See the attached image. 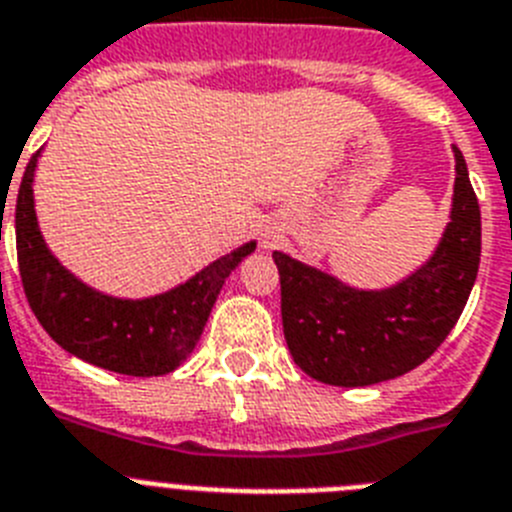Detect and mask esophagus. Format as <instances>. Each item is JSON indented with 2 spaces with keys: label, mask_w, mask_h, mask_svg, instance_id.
Returning <instances> with one entry per match:
<instances>
[{
  "label": "esophagus",
  "mask_w": 512,
  "mask_h": 512,
  "mask_svg": "<svg viewBox=\"0 0 512 512\" xmlns=\"http://www.w3.org/2000/svg\"><path fill=\"white\" fill-rule=\"evenodd\" d=\"M283 239V229L278 221H265L260 224V247L262 250H273L275 244Z\"/></svg>",
  "instance_id": "34e87169"
}]
</instances>
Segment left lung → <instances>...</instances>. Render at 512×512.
<instances>
[{"mask_svg":"<svg viewBox=\"0 0 512 512\" xmlns=\"http://www.w3.org/2000/svg\"><path fill=\"white\" fill-rule=\"evenodd\" d=\"M451 221L422 268L381 291L345 286L335 275L273 252L281 273L283 335L293 361L330 386H371L425 363L459 322L477 281L482 216L461 151Z\"/></svg>","mask_w":512,"mask_h":512,"instance_id":"left-lung-1","label":"left lung"}]
</instances>
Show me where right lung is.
I'll list each match as a JSON object with an SVG mask.
<instances>
[{
    "mask_svg": "<svg viewBox=\"0 0 512 512\" xmlns=\"http://www.w3.org/2000/svg\"><path fill=\"white\" fill-rule=\"evenodd\" d=\"M41 151L25 167L15 208L17 262L28 304L43 330L82 361L126 376H164L188 361L229 273L255 242L219 257L190 281L149 299H115L69 273L43 242L33 203Z\"/></svg>",
    "mask_w": 512,
    "mask_h": 512,
    "instance_id": "right-lung-1",
    "label": "right lung"
}]
</instances>
